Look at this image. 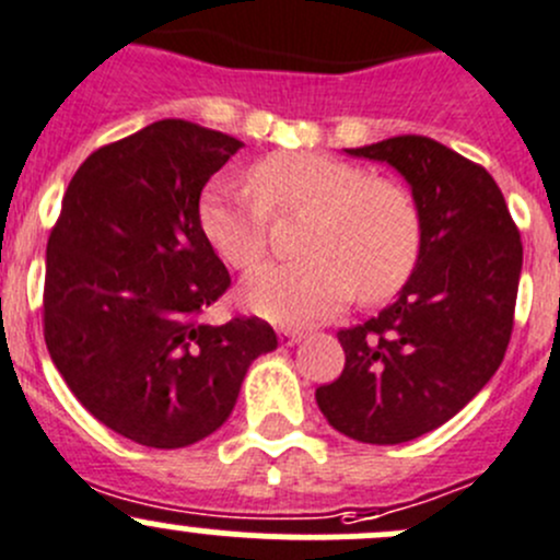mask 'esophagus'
Segmentation results:
<instances>
[{
    "label": "esophagus",
    "mask_w": 560,
    "mask_h": 560,
    "mask_svg": "<svg viewBox=\"0 0 560 560\" xmlns=\"http://www.w3.org/2000/svg\"><path fill=\"white\" fill-rule=\"evenodd\" d=\"M279 341H281V347H295V343L303 341V332L301 330H290V327H281Z\"/></svg>",
    "instance_id": "34e87169"
}]
</instances>
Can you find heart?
<instances>
[{
	"mask_svg": "<svg viewBox=\"0 0 560 560\" xmlns=\"http://www.w3.org/2000/svg\"><path fill=\"white\" fill-rule=\"evenodd\" d=\"M245 186L213 178L197 202V224L224 265L246 270L268 248V217L308 213L298 262L248 273L241 298L254 314L303 325L360 301L398 292L420 257V211L400 184L371 178L352 162L287 151L248 167Z\"/></svg>",
	"mask_w": 560,
	"mask_h": 560,
	"instance_id": "heart-1",
	"label": "heart"
}]
</instances>
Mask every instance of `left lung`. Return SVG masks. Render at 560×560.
I'll return each instance as SVG.
<instances>
[{"mask_svg":"<svg viewBox=\"0 0 560 560\" xmlns=\"http://www.w3.org/2000/svg\"><path fill=\"white\" fill-rule=\"evenodd\" d=\"M347 154L404 175L420 211V257L387 308L338 332L347 363L316 404L343 436L404 444L444 425L499 371L523 244L493 175L447 145L400 135Z\"/></svg>","mask_w":560,"mask_h":560,"instance_id":"left-lung-1","label":"left lung"}]
</instances>
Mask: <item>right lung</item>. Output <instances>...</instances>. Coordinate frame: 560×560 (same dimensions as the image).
Instances as JSON below:
<instances>
[{
  "label": "right lung",
  "instance_id": "1",
  "mask_svg": "<svg viewBox=\"0 0 560 560\" xmlns=\"http://www.w3.org/2000/svg\"><path fill=\"white\" fill-rule=\"evenodd\" d=\"M241 140L165 118L94 151L45 252L43 330L61 380L110 431L154 450L211 436L248 365L279 347L268 322L200 314L230 287L197 224L202 186Z\"/></svg>",
  "mask_w": 560,
  "mask_h": 560
}]
</instances>
